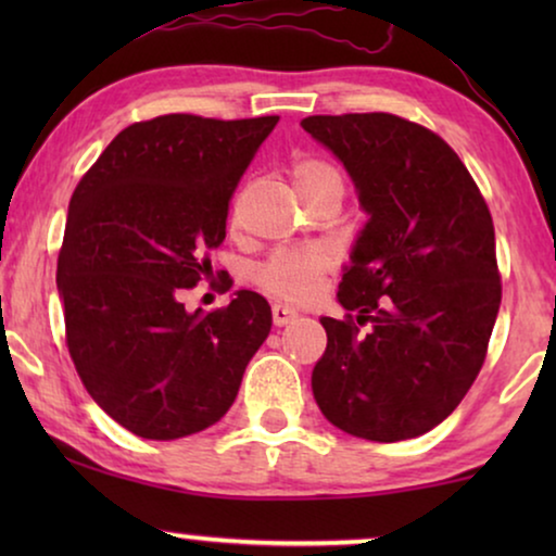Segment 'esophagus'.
Wrapping results in <instances>:
<instances>
[{"instance_id": "34e87169", "label": "esophagus", "mask_w": 556, "mask_h": 556, "mask_svg": "<svg viewBox=\"0 0 556 556\" xmlns=\"http://www.w3.org/2000/svg\"><path fill=\"white\" fill-rule=\"evenodd\" d=\"M295 316H299V311H295V308L283 306V303H273V324H276V326L291 324Z\"/></svg>"}]
</instances>
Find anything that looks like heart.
<instances>
[{"label": "heart", "mask_w": 556, "mask_h": 556, "mask_svg": "<svg viewBox=\"0 0 556 556\" xmlns=\"http://www.w3.org/2000/svg\"><path fill=\"white\" fill-rule=\"evenodd\" d=\"M293 185L303 200L344 197V174L324 156H303L291 166ZM337 253L329 245L280 248L255 270V280L280 301H306L318 291L321 278L333 268Z\"/></svg>", "instance_id": "b5f03b06"}]
</instances>
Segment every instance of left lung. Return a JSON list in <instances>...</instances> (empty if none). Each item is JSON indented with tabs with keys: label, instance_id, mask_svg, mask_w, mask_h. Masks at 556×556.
Returning <instances> with one entry per match:
<instances>
[{
	"label": "left lung",
	"instance_id": "left-lung-1",
	"mask_svg": "<svg viewBox=\"0 0 556 556\" xmlns=\"http://www.w3.org/2000/svg\"><path fill=\"white\" fill-rule=\"evenodd\" d=\"M339 156L369 219L324 316L311 387L331 425L397 443L445 420L483 367L501 306L496 235L481 189L430 128L392 113L301 121Z\"/></svg>",
	"mask_w": 556,
	"mask_h": 556
}]
</instances>
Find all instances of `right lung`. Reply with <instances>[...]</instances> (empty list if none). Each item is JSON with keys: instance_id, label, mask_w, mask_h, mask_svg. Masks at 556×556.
I'll return each mask as SVG.
<instances>
[{"instance_id": "1", "label": "right lung", "mask_w": 556, "mask_h": 556, "mask_svg": "<svg viewBox=\"0 0 556 556\" xmlns=\"http://www.w3.org/2000/svg\"><path fill=\"white\" fill-rule=\"evenodd\" d=\"M276 124L139 121L75 187L58 255L67 352L90 397L134 435L215 425L268 339L270 306L255 291L210 314H189L181 293L212 273L235 187Z\"/></svg>"}]
</instances>
